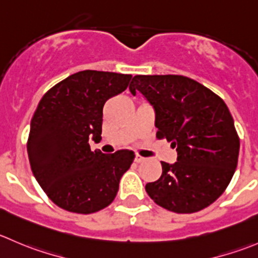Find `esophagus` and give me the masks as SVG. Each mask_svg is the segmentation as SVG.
<instances>
[{
    "label": "esophagus",
    "mask_w": 258,
    "mask_h": 258,
    "mask_svg": "<svg viewBox=\"0 0 258 258\" xmlns=\"http://www.w3.org/2000/svg\"><path fill=\"white\" fill-rule=\"evenodd\" d=\"M135 161H136L137 164H140V162L146 161V159H145V157H142V156H140V155H136V156H135Z\"/></svg>",
    "instance_id": "1"
}]
</instances>
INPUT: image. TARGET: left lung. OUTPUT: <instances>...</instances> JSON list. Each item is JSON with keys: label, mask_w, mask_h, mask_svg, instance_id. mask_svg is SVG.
<instances>
[{"label": "left lung", "mask_w": 258, "mask_h": 258, "mask_svg": "<svg viewBox=\"0 0 258 258\" xmlns=\"http://www.w3.org/2000/svg\"><path fill=\"white\" fill-rule=\"evenodd\" d=\"M140 92L155 109L157 139L176 147L175 164L161 161L159 180L146 184L150 198L175 213H196L223 194L239 154V137L223 99L184 76H135Z\"/></svg>", "instance_id": "1"}]
</instances>
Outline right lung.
<instances>
[{
  "mask_svg": "<svg viewBox=\"0 0 258 258\" xmlns=\"http://www.w3.org/2000/svg\"><path fill=\"white\" fill-rule=\"evenodd\" d=\"M131 78L112 72H78L55 84L37 104L27 154L35 179L60 208L91 214L116 198L134 151H92L89 140L101 141L104 103L122 93Z\"/></svg>",
  "mask_w": 258,
  "mask_h": 258,
  "instance_id": "obj_1",
  "label": "right lung"
}]
</instances>
